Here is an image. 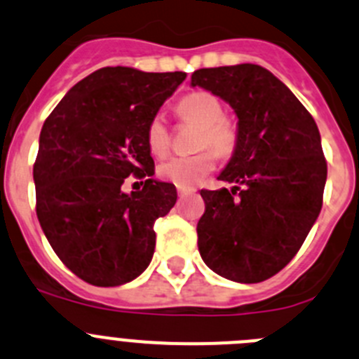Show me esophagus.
<instances>
[{
	"mask_svg": "<svg viewBox=\"0 0 359 359\" xmlns=\"http://www.w3.org/2000/svg\"><path fill=\"white\" fill-rule=\"evenodd\" d=\"M195 193V189H187V187H179V196L180 198H184V196L187 195H193Z\"/></svg>",
	"mask_w": 359,
	"mask_h": 359,
	"instance_id": "esophagus-1",
	"label": "esophagus"
}]
</instances>
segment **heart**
<instances>
[{
	"instance_id": "b5f03b06",
	"label": "heart",
	"mask_w": 359,
	"mask_h": 359,
	"mask_svg": "<svg viewBox=\"0 0 359 359\" xmlns=\"http://www.w3.org/2000/svg\"><path fill=\"white\" fill-rule=\"evenodd\" d=\"M177 113L182 120L202 126L196 147L200 152L193 156H175L159 164L157 173L166 182L177 187H193L205 179L216 168V154L229 157L236 150L237 130L229 118L223 116V106L219 99L209 92H193L177 104ZM168 123L161 113L154 115L147 126V145L154 156H164L170 149ZM210 146L212 151L207 149Z\"/></svg>"
}]
</instances>
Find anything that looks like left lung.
Wrapping results in <instances>:
<instances>
[{"mask_svg": "<svg viewBox=\"0 0 359 359\" xmlns=\"http://www.w3.org/2000/svg\"><path fill=\"white\" fill-rule=\"evenodd\" d=\"M191 86L226 100L239 118L236 150L217 177L233 187L200 191V255L226 280L259 283L296 257L320 212L327 163L319 129L260 65L195 70Z\"/></svg>", "mask_w": 359, "mask_h": 359, "instance_id": "left-lung-1", "label": "left lung"}]
</instances>
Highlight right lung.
I'll return each instance as SVG.
<instances>
[{"label": "right lung", "instance_id": "1", "mask_svg": "<svg viewBox=\"0 0 359 359\" xmlns=\"http://www.w3.org/2000/svg\"><path fill=\"white\" fill-rule=\"evenodd\" d=\"M184 79L186 72L104 67L43 122L33 164L36 217L58 259L86 283L122 285L152 260L154 221L175 205L177 189L152 179L147 126ZM129 175L144 187L127 196Z\"/></svg>", "mask_w": 359, "mask_h": 359}]
</instances>
